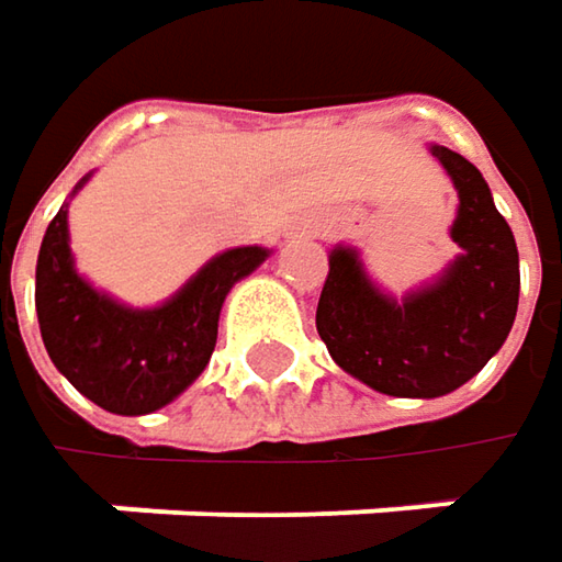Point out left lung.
<instances>
[{
	"label": "left lung",
	"mask_w": 562,
	"mask_h": 562,
	"mask_svg": "<svg viewBox=\"0 0 562 562\" xmlns=\"http://www.w3.org/2000/svg\"><path fill=\"white\" fill-rule=\"evenodd\" d=\"M430 151L459 190L450 236L462 255L437 284L391 301L356 251L333 248L316 304V333L333 362L394 397H440L465 385L502 349L518 314V246L485 177L443 145Z\"/></svg>",
	"instance_id": "8db88e82"
}]
</instances>
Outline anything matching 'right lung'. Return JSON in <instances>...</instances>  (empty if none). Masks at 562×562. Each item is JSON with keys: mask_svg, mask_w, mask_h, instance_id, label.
Instances as JSON below:
<instances>
[{"mask_svg": "<svg viewBox=\"0 0 562 562\" xmlns=\"http://www.w3.org/2000/svg\"><path fill=\"white\" fill-rule=\"evenodd\" d=\"M67 239V206H60L37 251L41 339L57 372L112 414H151L175 401L213 356L229 288L268 258L258 246L229 248L168 304L132 311L97 294L74 271Z\"/></svg>", "mask_w": 562, "mask_h": 562, "instance_id": "1", "label": "right lung"}]
</instances>
